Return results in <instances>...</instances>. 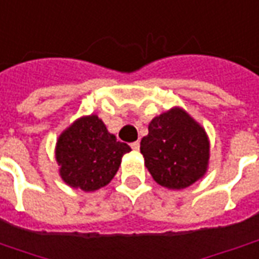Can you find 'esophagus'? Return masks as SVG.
<instances>
[{
  "label": "esophagus",
  "mask_w": 259,
  "mask_h": 259,
  "mask_svg": "<svg viewBox=\"0 0 259 259\" xmlns=\"http://www.w3.org/2000/svg\"><path fill=\"white\" fill-rule=\"evenodd\" d=\"M130 146H132V148H133L135 151H139V150H140V143H139V141H135V143H132Z\"/></svg>",
  "instance_id": "1"
}]
</instances>
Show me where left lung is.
<instances>
[{"mask_svg": "<svg viewBox=\"0 0 259 259\" xmlns=\"http://www.w3.org/2000/svg\"><path fill=\"white\" fill-rule=\"evenodd\" d=\"M140 151L158 185L182 190L205 176L211 146L205 129L183 108L174 107L152 118Z\"/></svg>", "mask_w": 259, "mask_h": 259, "instance_id": "1", "label": "left lung"}]
</instances>
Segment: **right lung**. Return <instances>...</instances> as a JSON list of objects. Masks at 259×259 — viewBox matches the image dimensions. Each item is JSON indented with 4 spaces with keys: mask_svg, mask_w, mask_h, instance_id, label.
<instances>
[{
    "mask_svg": "<svg viewBox=\"0 0 259 259\" xmlns=\"http://www.w3.org/2000/svg\"><path fill=\"white\" fill-rule=\"evenodd\" d=\"M130 151L93 113L77 118L59 135L55 159L61 179L72 189L89 193L107 186L118 172L122 157Z\"/></svg>",
    "mask_w": 259,
    "mask_h": 259,
    "instance_id": "1",
    "label": "right lung"
}]
</instances>
